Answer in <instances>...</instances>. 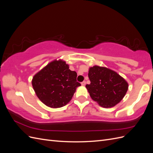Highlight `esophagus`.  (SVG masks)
I'll list each match as a JSON object with an SVG mask.
<instances>
[{
  "instance_id": "esophagus-1",
  "label": "esophagus",
  "mask_w": 153,
  "mask_h": 153,
  "mask_svg": "<svg viewBox=\"0 0 153 153\" xmlns=\"http://www.w3.org/2000/svg\"><path fill=\"white\" fill-rule=\"evenodd\" d=\"M81 84H82V85H83V86L85 85V84H86V82H85V81H83V82L81 83Z\"/></svg>"
}]
</instances>
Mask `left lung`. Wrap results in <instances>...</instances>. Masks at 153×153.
I'll return each instance as SVG.
<instances>
[{
	"instance_id": "8db88e82",
	"label": "left lung",
	"mask_w": 153,
	"mask_h": 153,
	"mask_svg": "<svg viewBox=\"0 0 153 153\" xmlns=\"http://www.w3.org/2000/svg\"><path fill=\"white\" fill-rule=\"evenodd\" d=\"M88 76L91 84L85 87L91 98L102 107L110 108L117 105L128 91L126 81L110 69L94 66L89 69Z\"/></svg>"
}]
</instances>
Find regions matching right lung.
Wrapping results in <instances>:
<instances>
[{
    "label": "right lung",
    "instance_id": "1",
    "mask_svg": "<svg viewBox=\"0 0 153 153\" xmlns=\"http://www.w3.org/2000/svg\"><path fill=\"white\" fill-rule=\"evenodd\" d=\"M77 74L71 71L66 62L54 61L36 74L32 87L38 98L51 108L66 105L72 98L76 87Z\"/></svg>",
    "mask_w": 153,
    "mask_h": 153
}]
</instances>
